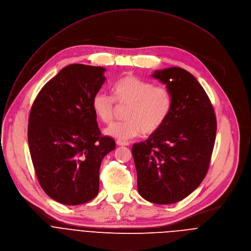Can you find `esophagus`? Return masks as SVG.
<instances>
[{"label":"esophagus","instance_id":"esophagus-1","mask_svg":"<svg viewBox=\"0 0 251 251\" xmlns=\"http://www.w3.org/2000/svg\"><path fill=\"white\" fill-rule=\"evenodd\" d=\"M117 145H118V146H121V147H126V146H129V143L119 140V141H117Z\"/></svg>","mask_w":251,"mask_h":251}]
</instances>
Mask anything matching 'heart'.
Wrapping results in <instances>:
<instances>
[{"label": "heart", "instance_id": "heart-1", "mask_svg": "<svg viewBox=\"0 0 251 251\" xmlns=\"http://www.w3.org/2000/svg\"><path fill=\"white\" fill-rule=\"evenodd\" d=\"M113 97L97 93L92 100L96 117L109 124L115 115V100L119 104H128L125 122L115 123L105 128L104 133L121 141L156 131L168 119L173 99L171 92L162 86L135 75H126L114 83Z\"/></svg>", "mask_w": 251, "mask_h": 251}]
</instances>
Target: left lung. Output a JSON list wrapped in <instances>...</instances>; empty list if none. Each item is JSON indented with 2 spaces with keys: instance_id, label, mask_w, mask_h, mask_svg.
Here are the masks:
<instances>
[{
  "instance_id": "obj_1",
  "label": "left lung",
  "mask_w": 251,
  "mask_h": 251,
  "mask_svg": "<svg viewBox=\"0 0 251 251\" xmlns=\"http://www.w3.org/2000/svg\"><path fill=\"white\" fill-rule=\"evenodd\" d=\"M151 76L171 92L173 103L164 124L147 141L132 146L137 190L146 201L172 204L182 201L203 180L212 153L216 119L198 79L172 67Z\"/></svg>"
}]
</instances>
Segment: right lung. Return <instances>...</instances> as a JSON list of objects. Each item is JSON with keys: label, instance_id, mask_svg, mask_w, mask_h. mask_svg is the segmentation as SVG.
I'll return each mask as SVG.
<instances>
[{"label": "right lung", "instance_id": "1", "mask_svg": "<svg viewBox=\"0 0 251 251\" xmlns=\"http://www.w3.org/2000/svg\"><path fill=\"white\" fill-rule=\"evenodd\" d=\"M105 69L67 66L49 80L32 106L27 142L39 182L53 201L78 205L99 192L103 157L116 149L101 136L92 108Z\"/></svg>", "mask_w": 251, "mask_h": 251}]
</instances>
